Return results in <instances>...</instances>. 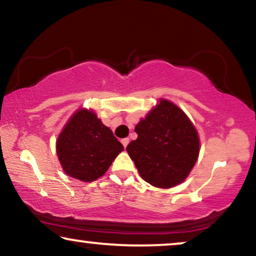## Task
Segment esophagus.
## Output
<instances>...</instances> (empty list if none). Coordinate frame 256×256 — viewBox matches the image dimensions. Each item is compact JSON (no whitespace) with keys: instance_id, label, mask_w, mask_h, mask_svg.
<instances>
[{"instance_id":"34e87169","label":"esophagus","mask_w":256,"mask_h":256,"mask_svg":"<svg viewBox=\"0 0 256 256\" xmlns=\"http://www.w3.org/2000/svg\"><path fill=\"white\" fill-rule=\"evenodd\" d=\"M128 142H130V139H128V138H124V139H122V144H123V146H124V147H126V146H128Z\"/></svg>"}]
</instances>
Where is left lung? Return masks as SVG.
<instances>
[{"label":"left lung","instance_id":"1","mask_svg":"<svg viewBox=\"0 0 256 256\" xmlns=\"http://www.w3.org/2000/svg\"><path fill=\"white\" fill-rule=\"evenodd\" d=\"M138 138L126 150L147 183L172 188L186 178L200 153L196 128L183 111L166 100L136 125Z\"/></svg>","mask_w":256,"mask_h":256}]
</instances>
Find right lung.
Wrapping results in <instances>:
<instances>
[{"label":"right lung","mask_w":256,"mask_h":256,"mask_svg":"<svg viewBox=\"0 0 256 256\" xmlns=\"http://www.w3.org/2000/svg\"><path fill=\"white\" fill-rule=\"evenodd\" d=\"M124 147L92 111L82 109L68 120L56 142V154L64 172L92 182L108 170Z\"/></svg>","instance_id":"add662e5"}]
</instances>
